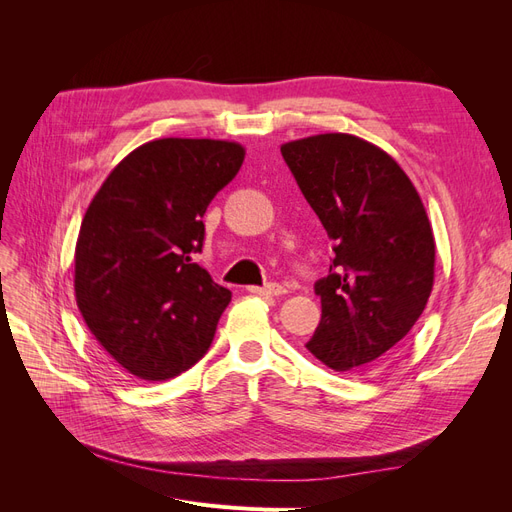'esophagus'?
Listing matches in <instances>:
<instances>
[{
	"instance_id": "1",
	"label": "esophagus",
	"mask_w": 512,
	"mask_h": 512,
	"mask_svg": "<svg viewBox=\"0 0 512 512\" xmlns=\"http://www.w3.org/2000/svg\"><path fill=\"white\" fill-rule=\"evenodd\" d=\"M252 294H260V297H280L286 290L280 284H267V286H252L247 288Z\"/></svg>"
}]
</instances>
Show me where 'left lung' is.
Returning a JSON list of instances; mask_svg holds the SVG:
<instances>
[{
    "instance_id": "1",
    "label": "left lung",
    "mask_w": 512,
    "mask_h": 512,
    "mask_svg": "<svg viewBox=\"0 0 512 512\" xmlns=\"http://www.w3.org/2000/svg\"><path fill=\"white\" fill-rule=\"evenodd\" d=\"M282 156L333 245L316 282L320 324L305 348L335 371L374 363L421 318L436 241L401 166L359 136L331 132L282 145Z\"/></svg>"
}]
</instances>
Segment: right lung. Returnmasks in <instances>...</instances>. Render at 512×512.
<instances>
[{"instance_id": "add662e5", "label": "right lung", "mask_w": 512, "mask_h": 512, "mask_svg": "<svg viewBox=\"0 0 512 512\" xmlns=\"http://www.w3.org/2000/svg\"><path fill=\"white\" fill-rule=\"evenodd\" d=\"M245 158L239 143L158 138L128 153L83 218L74 294L98 344L141 380H168L209 350L230 290L192 260L203 215Z\"/></svg>"}]
</instances>
